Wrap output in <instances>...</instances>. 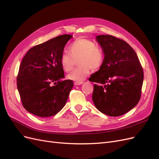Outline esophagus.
Returning a JSON list of instances; mask_svg holds the SVG:
<instances>
[{
  "label": "esophagus",
  "instance_id": "1",
  "mask_svg": "<svg viewBox=\"0 0 159 159\" xmlns=\"http://www.w3.org/2000/svg\"><path fill=\"white\" fill-rule=\"evenodd\" d=\"M84 82L83 81H80V82H78V81H75L74 82V85H81Z\"/></svg>",
  "mask_w": 159,
  "mask_h": 159
}]
</instances>
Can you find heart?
I'll use <instances>...</instances> for the list:
<instances>
[{"label":"heart","mask_w":159,"mask_h":159,"mask_svg":"<svg viewBox=\"0 0 159 159\" xmlns=\"http://www.w3.org/2000/svg\"><path fill=\"white\" fill-rule=\"evenodd\" d=\"M69 53L63 52L60 58L62 69L69 72L72 70L75 60H78L79 67L67 75V78L75 81H84L89 75L90 70H98L104 61V53L93 41L88 39H78L69 47Z\"/></svg>","instance_id":"1"}]
</instances>
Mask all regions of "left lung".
Masks as SVG:
<instances>
[{
    "label": "left lung",
    "mask_w": 159,
    "mask_h": 159,
    "mask_svg": "<svg viewBox=\"0 0 159 159\" xmlns=\"http://www.w3.org/2000/svg\"><path fill=\"white\" fill-rule=\"evenodd\" d=\"M104 53V61L89 81L94 84L92 100L96 108L110 116H119L138 104L144 79L143 67L134 50L112 35L96 37Z\"/></svg>",
    "instance_id": "8db88e82"
}]
</instances>
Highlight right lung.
Here are the masks:
<instances>
[{"label": "right lung", "mask_w": 159, "mask_h": 159, "mask_svg": "<svg viewBox=\"0 0 159 159\" xmlns=\"http://www.w3.org/2000/svg\"><path fill=\"white\" fill-rule=\"evenodd\" d=\"M73 36L62 35L33 47L19 67L16 85L25 109L39 117H49L61 110L71 90L73 81L62 80L60 58Z\"/></svg>", "instance_id": "1"}]
</instances>
